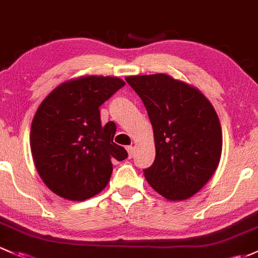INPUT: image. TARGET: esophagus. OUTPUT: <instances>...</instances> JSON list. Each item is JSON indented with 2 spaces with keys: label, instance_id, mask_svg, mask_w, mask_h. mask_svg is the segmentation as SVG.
I'll return each instance as SVG.
<instances>
[{
  "label": "esophagus",
  "instance_id": "esophagus-1",
  "mask_svg": "<svg viewBox=\"0 0 258 258\" xmlns=\"http://www.w3.org/2000/svg\"><path fill=\"white\" fill-rule=\"evenodd\" d=\"M126 150H128L129 158L132 159L133 156H134V148H133V147H128V148H126Z\"/></svg>",
  "mask_w": 258,
  "mask_h": 258
}]
</instances>
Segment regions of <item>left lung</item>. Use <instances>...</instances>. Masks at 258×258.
I'll return each mask as SVG.
<instances>
[{
  "label": "left lung",
  "instance_id": "8db88e82",
  "mask_svg": "<svg viewBox=\"0 0 258 258\" xmlns=\"http://www.w3.org/2000/svg\"><path fill=\"white\" fill-rule=\"evenodd\" d=\"M147 108L155 160L144 169L150 186L168 200L198 192L216 170L222 150L219 116L205 95L166 74L126 77Z\"/></svg>",
  "mask_w": 258,
  "mask_h": 258
}]
</instances>
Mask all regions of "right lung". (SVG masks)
<instances>
[{
	"mask_svg": "<svg viewBox=\"0 0 258 258\" xmlns=\"http://www.w3.org/2000/svg\"><path fill=\"white\" fill-rule=\"evenodd\" d=\"M125 86L115 77L89 76L60 84L36 111L31 149L39 176L53 192L83 201L110 180L111 160L128 158L113 142L116 126L100 121L99 107Z\"/></svg>",
	"mask_w": 258,
	"mask_h": 258,
	"instance_id": "right-lung-1",
	"label": "right lung"
}]
</instances>
